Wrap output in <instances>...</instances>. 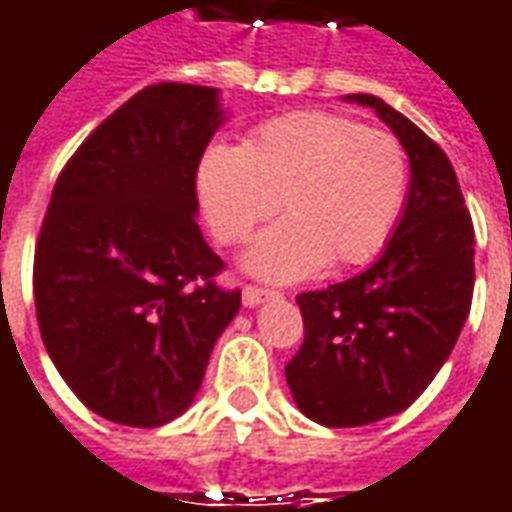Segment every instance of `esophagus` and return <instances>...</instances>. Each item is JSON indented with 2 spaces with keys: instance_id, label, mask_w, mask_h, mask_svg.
<instances>
[{
  "instance_id": "34e87169",
  "label": "esophagus",
  "mask_w": 512,
  "mask_h": 512,
  "mask_svg": "<svg viewBox=\"0 0 512 512\" xmlns=\"http://www.w3.org/2000/svg\"><path fill=\"white\" fill-rule=\"evenodd\" d=\"M241 296H244V305L246 307H260V305H263V302H268V299H274L277 293L268 291V288H255V285H246Z\"/></svg>"
}]
</instances>
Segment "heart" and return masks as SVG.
Instances as JSON below:
<instances>
[{
	"label": "heart",
	"instance_id": "b5f03b06",
	"mask_svg": "<svg viewBox=\"0 0 512 512\" xmlns=\"http://www.w3.org/2000/svg\"><path fill=\"white\" fill-rule=\"evenodd\" d=\"M196 191L221 244L244 241L280 205L288 219L257 235L244 268L293 282L380 252L405 207L407 157L391 132L302 110L260 124L244 146H210Z\"/></svg>",
	"mask_w": 512,
	"mask_h": 512
}]
</instances>
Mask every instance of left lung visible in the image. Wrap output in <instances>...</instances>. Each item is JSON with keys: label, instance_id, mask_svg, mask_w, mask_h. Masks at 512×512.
Masks as SVG:
<instances>
[{"label": "left lung", "instance_id": "1", "mask_svg": "<svg viewBox=\"0 0 512 512\" xmlns=\"http://www.w3.org/2000/svg\"><path fill=\"white\" fill-rule=\"evenodd\" d=\"M343 102L371 107L391 127L410 185L380 260L296 299L305 343L285 380L307 418L363 427L407 410L452 355L474 293V227L441 146L380 96Z\"/></svg>", "mask_w": 512, "mask_h": 512}]
</instances>
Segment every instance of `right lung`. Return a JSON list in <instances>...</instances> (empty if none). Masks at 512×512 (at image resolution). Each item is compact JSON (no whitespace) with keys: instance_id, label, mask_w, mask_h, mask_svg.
<instances>
[{"instance_id":"add662e5","label":"right lung","mask_w":512,"mask_h":512,"mask_svg":"<svg viewBox=\"0 0 512 512\" xmlns=\"http://www.w3.org/2000/svg\"><path fill=\"white\" fill-rule=\"evenodd\" d=\"M227 121L219 88L160 82L96 127L57 177L35 246V310L82 405L127 427L182 416L241 291L196 224V169Z\"/></svg>"}]
</instances>
